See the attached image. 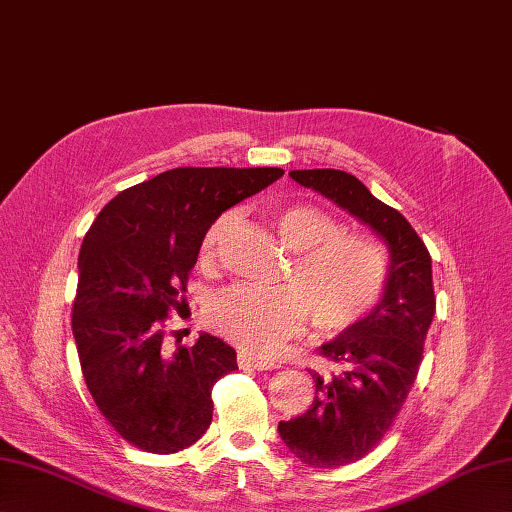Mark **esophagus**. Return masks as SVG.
Listing matches in <instances>:
<instances>
[{"label":"esophagus","instance_id":"1","mask_svg":"<svg viewBox=\"0 0 512 512\" xmlns=\"http://www.w3.org/2000/svg\"><path fill=\"white\" fill-rule=\"evenodd\" d=\"M238 365L242 370H277L279 368V363L259 355H251V352H244V350L238 355Z\"/></svg>","mask_w":512,"mask_h":512}]
</instances>
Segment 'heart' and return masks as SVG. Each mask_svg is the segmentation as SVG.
<instances>
[{"label":"heart","mask_w":512,"mask_h":512,"mask_svg":"<svg viewBox=\"0 0 512 512\" xmlns=\"http://www.w3.org/2000/svg\"><path fill=\"white\" fill-rule=\"evenodd\" d=\"M231 216L216 218L203 233L199 264L209 266ZM281 242L294 251L285 272L290 285L274 290L235 285L218 294L207 320L222 337L257 355H274L305 329L309 311L320 329L355 324L381 296L387 259L374 240L342 227L322 209L292 203L272 212Z\"/></svg>","instance_id":"b5f03b06"}]
</instances>
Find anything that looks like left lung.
Wrapping results in <instances>:
<instances>
[{
    "label": "left lung",
    "instance_id": "obj_1",
    "mask_svg": "<svg viewBox=\"0 0 512 512\" xmlns=\"http://www.w3.org/2000/svg\"><path fill=\"white\" fill-rule=\"evenodd\" d=\"M290 177L368 225L389 251L376 307L320 346V355L342 370L331 376L311 372L313 404L303 415L279 422L283 443L300 461L342 467L376 448L415 383L435 316L432 264L409 220L378 201L355 175L313 168L292 170Z\"/></svg>",
    "mask_w": 512,
    "mask_h": 512
}]
</instances>
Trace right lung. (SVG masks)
<instances>
[{"instance_id":"1","label":"right lung","mask_w":512,"mask_h":512,"mask_svg":"<svg viewBox=\"0 0 512 512\" xmlns=\"http://www.w3.org/2000/svg\"><path fill=\"white\" fill-rule=\"evenodd\" d=\"M283 177L281 168H173L101 209L77 259L73 337L86 387L136 448L173 454L212 424V387L238 370L235 350L201 333L164 352V320L183 305L207 227Z\"/></svg>"}]
</instances>
